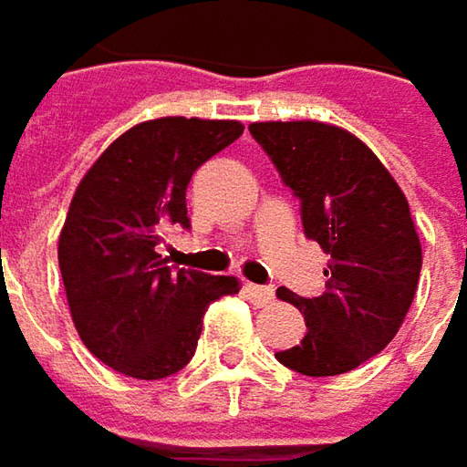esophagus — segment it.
<instances>
[{
	"label": "esophagus",
	"mask_w": 467,
	"mask_h": 467,
	"mask_svg": "<svg viewBox=\"0 0 467 467\" xmlns=\"http://www.w3.org/2000/svg\"><path fill=\"white\" fill-rule=\"evenodd\" d=\"M245 290H248V295L254 297L258 306H269V303L274 300L272 287H261V285H251V282H248V285H245Z\"/></svg>",
	"instance_id": "34e87169"
}]
</instances>
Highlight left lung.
<instances>
[{
    "label": "left lung",
    "instance_id": "obj_1",
    "mask_svg": "<svg viewBox=\"0 0 467 467\" xmlns=\"http://www.w3.org/2000/svg\"><path fill=\"white\" fill-rule=\"evenodd\" d=\"M248 130L300 198L306 237L332 255L318 297L276 290L306 318L276 360L303 376L348 374L395 339L416 297L423 255L408 198L353 132L314 119Z\"/></svg>",
    "mask_w": 467,
    "mask_h": 467
}]
</instances>
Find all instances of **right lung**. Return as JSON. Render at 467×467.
<instances>
[{
  "instance_id": "right-lung-1",
  "label": "right lung",
  "mask_w": 467,
  "mask_h": 467,
  "mask_svg": "<svg viewBox=\"0 0 467 467\" xmlns=\"http://www.w3.org/2000/svg\"><path fill=\"white\" fill-rule=\"evenodd\" d=\"M243 135L237 119L159 117L122 132L83 174L59 233V272L72 324L101 363L164 379L191 363L203 314L234 276L172 269L164 233L191 227L193 172Z\"/></svg>"
}]
</instances>
